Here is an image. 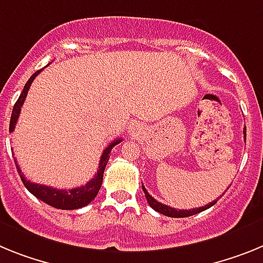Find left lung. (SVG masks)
<instances>
[{"label":"left lung","mask_w":263,"mask_h":263,"mask_svg":"<svg viewBox=\"0 0 263 263\" xmlns=\"http://www.w3.org/2000/svg\"><path fill=\"white\" fill-rule=\"evenodd\" d=\"M243 136H245V139H246V127H245V129H243ZM141 188H143V192H144L148 204H149V206L152 208L154 211L159 212V213L164 214V216L173 217V218H182V217L193 216V214H197L202 211H206V209H209L211 206H213V205L217 202V200H214V201H212V202H209V204L205 205V206L195 208V209H188V211H184V209H179V211H177V209H175V208H171V206H168V205L161 204V202H159V201L155 200V198L152 197L149 193H148L147 189L144 188V185H141Z\"/></svg>","instance_id":"obj_1"}]
</instances>
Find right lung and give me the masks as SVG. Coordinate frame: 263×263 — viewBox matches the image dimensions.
I'll return each mask as SVG.
<instances>
[{"label": "right lung", "mask_w": 263, "mask_h": 263, "mask_svg": "<svg viewBox=\"0 0 263 263\" xmlns=\"http://www.w3.org/2000/svg\"><path fill=\"white\" fill-rule=\"evenodd\" d=\"M43 70V68H42ZM42 70H38V71L34 72L30 77V79L26 82L25 84L24 90H22L21 95L18 98V100L15 102L14 107H13V112H11L10 118V125H9V132H13L15 128V124H17L18 116H20V112H21L22 104L25 103V99H26V95L29 92V88H30L31 83L35 79V77L40 74ZM122 141V139H116L114 140L111 144L107 148H104L103 154H102V157H100L99 161V170H98L97 175L93 179H91L90 181L83 186H79V188L74 189H57L51 188V186L47 185H41V184H34V182L26 180V177L22 173L21 168L17 165V161H15V166H17V171L20 173V177H21L24 185L26 186V189L30 192L31 195L35 196L36 198H40L41 201L46 202L47 205L52 208H57V209H66V211H72V209H79V208H83L86 205H88L93 198L97 197L98 192H99L100 186H102V182H103V173L104 170H106V165L108 163L109 154L112 148L115 147L116 144H119Z\"/></svg>", "instance_id": "right-lung-1"}]
</instances>
